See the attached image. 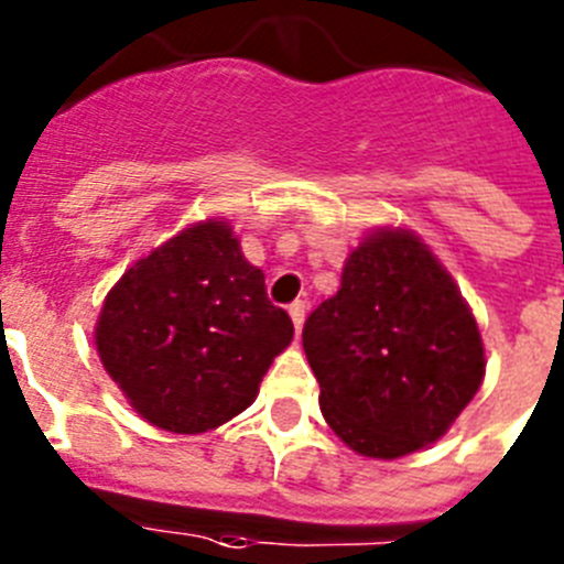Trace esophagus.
<instances>
[{
  "label": "esophagus",
  "mask_w": 564,
  "mask_h": 564,
  "mask_svg": "<svg viewBox=\"0 0 564 564\" xmlns=\"http://www.w3.org/2000/svg\"><path fill=\"white\" fill-rule=\"evenodd\" d=\"M288 313H291L293 327H296V333H302V325H305V316H307V305H305V302H293V305L288 307Z\"/></svg>",
  "instance_id": "esophagus-1"
}]
</instances>
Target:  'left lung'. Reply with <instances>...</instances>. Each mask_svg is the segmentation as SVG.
Here are the masks:
<instances>
[{"mask_svg":"<svg viewBox=\"0 0 564 564\" xmlns=\"http://www.w3.org/2000/svg\"><path fill=\"white\" fill-rule=\"evenodd\" d=\"M302 344L327 426L372 460L441 441L486 376L460 288L401 226L376 228L347 253L341 288L307 316Z\"/></svg>","mask_w":564,"mask_h":564,"instance_id":"obj_1","label":"left lung"}]
</instances>
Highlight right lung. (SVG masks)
Returning <instances> with one entry per match:
<instances>
[{"instance_id": "add662e5", "label": "right lung", "mask_w": 564, "mask_h": 564, "mask_svg": "<svg viewBox=\"0 0 564 564\" xmlns=\"http://www.w3.org/2000/svg\"><path fill=\"white\" fill-rule=\"evenodd\" d=\"M293 322L265 296V273L242 257L223 217L152 248L109 288L96 322L104 370L138 415L200 435L246 412Z\"/></svg>"}]
</instances>
